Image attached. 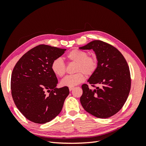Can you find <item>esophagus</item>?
<instances>
[{"instance_id": "esophagus-1", "label": "esophagus", "mask_w": 146, "mask_h": 146, "mask_svg": "<svg viewBox=\"0 0 146 146\" xmlns=\"http://www.w3.org/2000/svg\"><path fill=\"white\" fill-rule=\"evenodd\" d=\"M73 89H74V87H70V88H69V90L70 91H71Z\"/></svg>"}]
</instances>
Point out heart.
Listing matches in <instances>:
<instances>
[{"label":"heart","instance_id":"heart-1","mask_svg":"<svg viewBox=\"0 0 146 146\" xmlns=\"http://www.w3.org/2000/svg\"><path fill=\"white\" fill-rule=\"evenodd\" d=\"M66 58L70 62L76 63V74L65 77L61 81L63 86L74 87L83 82L85 80V73L91 76L98 67V59L94 55H88L85 51L79 49H73L66 55ZM51 69L56 76L62 77L66 72V65L63 60L58 58L55 59L52 63Z\"/></svg>","mask_w":146,"mask_h":146}]
</instances>
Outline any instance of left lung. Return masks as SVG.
I'll return each instance as SVG.
<instances>
[{"mask_svg": "<svg viewBox=\"0 0 146 146\" xmlns=\"http://www.w3.org/2000/svg\"><path fill=\"white\" fill-rule=\"evenodd\" d=\"M79 48L95 52L98 67L88 82L92 86L101 85L92 90L83 84L82 107L97 117H111L122 108L130 92L131 79L127 61L116 48L102 41L94 40Z\"/></svg>", "mask_w": 146, "mask_h": 146, "instance_id": "1", "label": "left lung"}]
</instances>
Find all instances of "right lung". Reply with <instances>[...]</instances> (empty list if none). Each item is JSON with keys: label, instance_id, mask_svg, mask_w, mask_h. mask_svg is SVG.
Listing matches in <instances>:
<instances>
[{"label": "right lung", "instance_id": "right-lung-1", "mask_svg": "<svg viewBox=\"0 0 146 146\" xmlns=\"http://www.w3.org/2000/svg\"><path fill=\"white\" fill-rule=\"evenodd\" d=\"M66 50L41 44L21 57L13 70L11 95L14 102L29 121L45 123L58 116L69 94L68 87L56 88V75L51 65ZM50 92L47 95L45 92Z\"/></svg>", "mask_w": 146, "mask_h": 146}]
</instances>
